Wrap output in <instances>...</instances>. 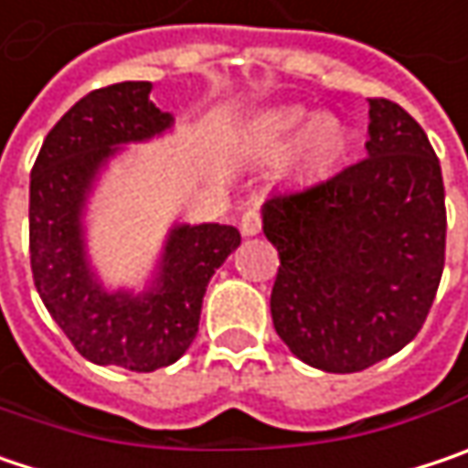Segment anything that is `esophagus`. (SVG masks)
Instances as JSON below:
<instances>
[{
  "instance_id": "34e87169",
  "label": "esophagus",
  "mask_w": 468,
  "mask_h": 468,
  "mask_svg": "<svg viewBox=\"0 0 468 468\" xmlns=\"http://www.w3.org/2000/svg\"><path fill=\"white\" fill-rule=\"evenodd\" d=\"M239 231H242V237H255L261 231V216L255 210L245 213L242 220H239Z\"/></svg>"
}]
</instances>
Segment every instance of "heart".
<instances>
[{
  "label": "heart",
  "instance_id": "obj_1",
  "mask_svg": "<svg viewBox=\"0 0 468 468\" xmlns=\"http://www.w3.org/2000/svg\"><path fill=\"white\" fill-rule=\"evenodd\" d=\"M248 149L258 156H277L284 148L287 170H317L344 144V124L335 114H312L303 106L271 109L252 119Z\"/></svg>",
  "mask_w": 468,
  "mask_h": 468
}]
</instances>
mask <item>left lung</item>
<instances>
[{
    "instance_id": "left-lung-1",
    "label": "left lung",
    "mask_w": 468,
    "mask_h": 468,
    "mask_svg": "<svg viewBox=\"0 0 468 468\" xmlns=\"http://www.w3.org/2000/svg\"><path fill=\"white\" fill-rule=\"evenodd\" d=\"M365 149L367 159L261 207L280 252L277 335L324 373H359L408 346L445 269V186L420 124L370 98Z\"/></svg>"
}]
</instances>
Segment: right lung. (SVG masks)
<instances>
[{
	"label": "right lung",
	"instance_id": "add662e5",
	"mask_svg": "<svg viewBox=\"0 0 468 468\" xmlns=\"http://www.w3.org/2000/svg\"><path fill=\"white\" fill-rule=\"evenodd\" d=\"M151 82L87 92L42 144L31 170L28 242L42 303L84 359L151 373L178 362L197 338L210 277L242 237L223 223H173L146 290H109L90 263L84 213L109 162L173 127L151 103Z\"/></svg>",
	"mask_w": 468,
	"mask_h": 468
}]
</instances>
